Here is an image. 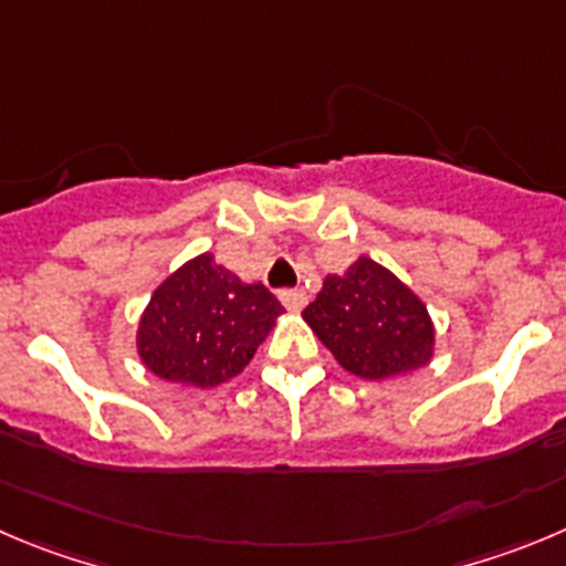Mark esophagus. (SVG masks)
I'll return each mask as SVG.
<instances>
[{
	"label": "esophagus",
	"mask_w": 566,
	"mask_h": 566,
	"mask_svg": "<svg viewBox=\"0 0 566 566\" xmlns=\"http://www.w3.org/2000/svg\"><path fill=\"white\" fill-rule=\"evenodd\" d=\"M279 301H282L290 313H301V310H304V304H307V293H304L301 287H287L279 293Z\"/></svg>",
	"instance_id": "esophagus-1"
}]
</instances>
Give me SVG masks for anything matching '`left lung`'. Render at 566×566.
<instances>
[{
	"label": "left lung",
	"mask_w": 566,
	"mask_h": 566,
	"mask_svg": "<svg viewBox=\"0 0 566 566\" xmlns=\"http://www.w3.org/2000/svg\"><path fill=\"white\" fill-rule=\"evenodd\" d=\"M304 321L348 374L385 379L427 366L436 329L419 295L374 259L326 276Z\"/></svg>",
	"instance_id": "obj_1"
}]
</instances>
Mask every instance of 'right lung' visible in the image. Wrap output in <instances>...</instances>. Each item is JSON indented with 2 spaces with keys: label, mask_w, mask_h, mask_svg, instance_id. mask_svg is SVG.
I'll return each mask as SVG.
<instances>
[{
  "label": "right lung",
  "mask_w": 566,
  "mask_h": 566,
  "mask_svg": "<svg viewBox=\"0 0 566 566\" xmlns=\"http://www.w3.org/2000/svg\"><path fill=\"white\" fill-rule=\"evenodd\" d=\"M282 313L265 284L240 282L211 253H200L150 295L136 348L158 379L214 388L251 363Z\"/></svg>",
  "instance_id": "add662e5"
}]
</instances>
